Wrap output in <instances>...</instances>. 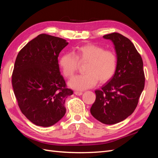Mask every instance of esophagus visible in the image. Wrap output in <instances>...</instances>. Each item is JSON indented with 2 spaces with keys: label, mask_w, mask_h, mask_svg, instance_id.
Here are the masks:
<instances>
[{
  "label": "esophagus",
  "mask_w": 158,
  "mask_h": 158,
  "mask_svg": "<svg viewBox=\"0 0 158 158\" xmlns=\"http://www.w3.org/2000/svg\"><path fill=\"white\" fill-rule=\"evenodd\" d=\"M74 94H75V95H77V96H81V95H82V92H77V91H75V92H74Z\"/></svg>",
  "instance_id": "obj_1"
}]
</instances>
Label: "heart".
Segmentation results:
<instances>
[{
    "label": "heart",
    "instance_id": "b5f03b06",
    "mask_svg": "<svg viewBox=\"0 0 158 158\" xmlns=\"http://www.w3.org/2000/svg\"><path fill=\"white\" fill-rule=\"evenodd\" d=\"M78 61L87 62L83 75H77L69 82L70 88L82 91L94 86L97 81L102 83L112 78L117 68L115 53L105 50L102 47L87 44L77 47L71 53L62 55L59 64L66 78L73 76L77 69Z\"/></svg>",
    "mask_w": 158,
    "mask_h": 158
}]
</instances>
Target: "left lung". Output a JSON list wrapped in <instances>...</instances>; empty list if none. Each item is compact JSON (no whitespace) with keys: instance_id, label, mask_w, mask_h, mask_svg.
Segmentation results:
<instances>
[{"instance_id":"1","label":"left lung","mask_w":158,"mask_h":158,"mask_svg":"<svg viewBox=\"0 0 158 158\" xmlns=\"http://www.w3.org/2000/svg\"><path fill=\"white\" fill-rule=\"evenodd\" d=\"M113 43L117 68L101 89H96V100L90 112L102 123L111 125L132 115L145 87L141 56L130 39L117 32L103 36Z\"/></svg>"}]
</instances>
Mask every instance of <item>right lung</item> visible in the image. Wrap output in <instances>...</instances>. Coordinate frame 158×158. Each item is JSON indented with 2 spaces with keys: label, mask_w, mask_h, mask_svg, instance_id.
<instances>
[{
  "label": "right lung",
  "mask_w": 158,
  "mask_h": 158,
  "mask_svg": "<svg viewBox=\"0 0 158 158\" xmlns=\"http://www.w3.org/2000/svg\"><path fill=\"white\" fill-rule=\"evenodd\" d=\"M68 44L65 39L41 34L17 56L13 91L22 113L36 126L54 125L66 113V98L73 92L66 88L58 58Z\"/></svg>",
  "instance_id": "1"
}]
</instances>
